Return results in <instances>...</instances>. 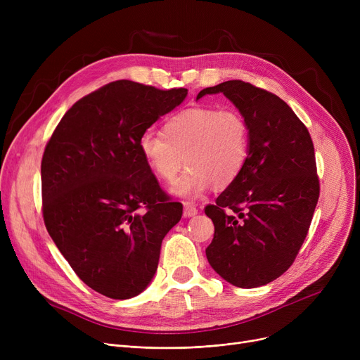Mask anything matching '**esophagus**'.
<instances>
[{"label": "esophagus", "instance_id": "obj_1", "mask_svg": "<svg viewBox=\"0 0 360 360\" xmlns=\"http://www.w3.org/2000/svg\"><path fill=\"white\" fill-rule=\"evenodd\" d=\"M197 213H198V209L193 202H190V201H185L184 202V216L185 217H193Z\"/></svg>", "mask_w": 360, "mask_h": 360}]
</instances>
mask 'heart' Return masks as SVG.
Returning a JSON list of instances; mask_svg holds the SVG:
<instances>
[{"mask_svg":"<svg viewBox=\"0 0 360 360\" xmlns=\"http://www.w3.org/2000/svg\"><path fill=\"white\" fill-rule=\"evenodd\" d=\"M139 147L150 172L165 184L176 179L185 160L174 193L191 198L239 178L251 155V127L238 109L194 106L169 117L162 134L144 132Z\"/></svg>","mask_w":360,"mask_h":360,"instance_id":"heart-1","label":"heart"}]
</instances>
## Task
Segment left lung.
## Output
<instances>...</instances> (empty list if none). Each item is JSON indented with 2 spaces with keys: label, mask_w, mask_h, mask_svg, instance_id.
I'll return each instance as SVG.
<instances>
[{
  "label": "left lung",
  "mask_w": 360,
  "mask_h": 360,
  "mask_svg": "<svg viewBox=\"0 0 360 360\" xmlns=\"http://www.w3.org/2000/svg\"><path fill=\"white\" fill-rule=\"evenodd\" d=\"M223 93L248 120L251 155L239 178L204 209L214 223L205 255L231 285L264 286L288 271L319 198L309 131L274 93L242 80L202 89Z\"/></svg>",
  "instance_id": "1"
}]
</instances>
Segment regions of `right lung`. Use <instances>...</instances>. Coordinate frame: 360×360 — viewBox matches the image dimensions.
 <instances>
[{
  "label": "right lung",
  "mask_w": 360,
  "mask_h": 360,
  "mask_svg": "<svg viewBox=\"0 0 360 360\" xmlns=\"http://www.w3.org/2000/svg\"><path fill=\"white\" fill-rule=\"evenodd\" d=\"M186 93L108 83L75 102L45 146L46 231L74 273L106 297L129 299L147 288L162 240L181 220L182 204L162 190L139 141Z\"/></svg>",
  "instance_id": "obj_1"
}]
</instances>
